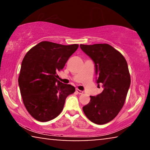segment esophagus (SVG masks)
Here are the masks:
<instances>
[{
    "label": "esophagus",
    "instance_id": "1",
    "mask_svg": "<svg viewBox=\"0 0 150 150\" xmlns=\"http://www.w3.org/2000/svg\"><path fill=\"white\" fill-rule=\"evenodd\" d=\"M76 92H77V93H79V94H81V93H83V91L79 90V89H76Z\"/></svg>",
    "mask_w": 150,
    "mask_h": 150
}]
</instances>
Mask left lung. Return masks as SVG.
Returning <instances> with one entry per match:
<instances>
[{"instance_id": "8db88e82", "label": "left lung", "mask_w": 150, "mask_h": 150, "mask_svg": "<svg viewBox=\"0 0 150 150\" xmlns=\"http://www.w3.org/2000/svg\"><path fill=\"white\" fill-rule=\"evenodd\" d=\"M80 48L95 63L98 86L103 90L90 96L83 110L89 120L97 125L111 121L121 110L131 84L128 65L122 54L108 44H80Z\"/></svg>"}]
</instances>
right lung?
<instances>
[{"instance_id": "1", "label": "right lung", "mask_w": 150, "mask_h": 150, "mask_svg": "<svg viewBox=\"0 0 150 150\" xmlns=\"http://www.w3.org/2000/svg\"><path fill=\"white\" fill-rule=\"evenodd\" d=\"M78 44L62 45L44 41L27 52L18 79L24 106L32 117L47 122L58 117L75 87L64 84L57 78Z\"/></svg>"}]
</instances>
